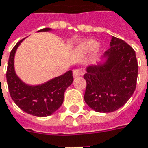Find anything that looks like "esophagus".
<instances>
[{"label":"esophagus","instance_id":"obj_1","mask_svg":"<svg viewBox=\"0 0 148 148\" xmlns=\"http://www.w3.org/2000/svg\"><path fill=\"white\" fill-rule=\"evenodd\" d=\"M82 74H83L82 71H80L79 69H74V71H73V76H74V79L79 78V77H80Z\"/></svg>","mask_w":148,"mask_h":148}]
</instances>
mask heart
<instances>
[{
	"label": "heart",
	"mask_w": 148,
	"mask_h": 148,
	"mask_svg": "<svg viewBox=\"0 0 148 148\" xmlns=\"http://www.w3.org/2000/svg\"><path fill=\"white\" fill-rule=\"evenodd\" d=\"M97 48V42L94 40L82 42L76 47V52L80 56H86Z\"/></svg>",
	"instance_id": "heart-1"
}]
</instances>
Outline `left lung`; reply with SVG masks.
Masks as SVG:
<instances>
[{
	"label": "left lung",
	"instance_id": "obj_1",
	"mask_svg": "<svg viewBox=\"0 0 148 148\" xmlns=\"http://www.w3.org/2000/svg\"><path fill=\"white\" fill-rule=\"evenodd\" d=\"M110 47L97 64L87 67L84 75L87 82L84 101L90 108L101 113L123 106L134 94L138 78L134 50L113 36Z\"/></svg>",
	"mask_w": 148,
	"mask_h": 148
}]
</instances>
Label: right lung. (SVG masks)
Instances as JSON below:
<instances>
[{"instance_id": "right-lung-1", "label": "right lung", "mask_w": 148, "mask_h": 148, "mask_svg": "<svg viewBox=\"0 0 148 148\" xmlns=\"http://www.w3.org/2000/svg\"><path fill=\"white\" fill-rule=\"evenodd\" d=\"M51 30V28H47L38 32ZM23 40L14 46L10 55L6 72L9 92L14 103L24 112L38 117L49 116L63 103L64 92L74 81L73 72L69 70L41 84L30 85L24 83L17 75L14 69L15 53Z\"/></svg>"}]
</instances>
